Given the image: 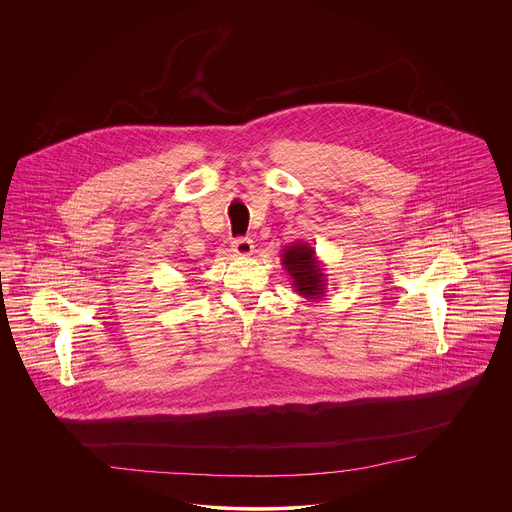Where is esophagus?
Wrapping results in <instances>:
<instances>
[{"label": "esophagus", "mask_w": 512, "mask_h": 512, "mask_svg": "<svg viewBox=\"0 0 512 512\" xmlns=\"http://www.w3.org/2000/svg\"><path fill=\"white\" fill-rule=\"evenodd\" d=\"M253 242L247 240V238H238L232 242V251L238 255V257H249L253 255Z\"/></svg>", "instance_id": "obj_1"}]
</instances>
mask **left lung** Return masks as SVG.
<instances>
[{"mask_svg": "<svg viewBox=\"0 0 512 512\" xmlns=\"http://www.w3.org/2000/svg\"><path fill=\"white\" fill-rule=\"evenodd\" d=\"M282 267L292 278L295 292L305 299H320L326 293L328 274H324V263L317 257L313 245L301 240L286 245L282 251Z\"/></svg>", "mask_w": 512, "mask_h": 512, "instance_id": "1", "label": "left lung"}]
</instances>
